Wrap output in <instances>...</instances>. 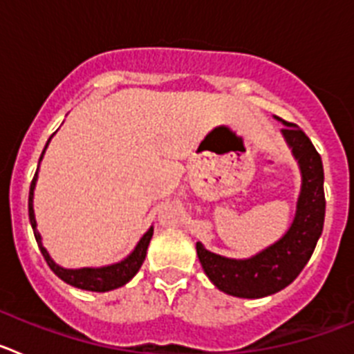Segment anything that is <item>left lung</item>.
<instances>
[{"instance_id":"1","label":"left lung","mask_w":354,"mask_h":354,"mask_svg":"<svg viewBox=\"0 0 354 354\" xmlns=\"http://www.w3.org/2000/svg\"><path fill=\"white\" fill-rule=\"evenodd\" d=\"M274 118L283 124L282 136L301 174L296 212L287 232L248 259L223 257L196 243V255L209 280L236 298L257 299L286 289L301 273L323 232L326 202L321 156L296 124Z\"/></svg>"}]
</instances>
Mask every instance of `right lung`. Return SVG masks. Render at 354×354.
I'll use <instances>...</instances> for the list:
<instances>
[{"label":"right lung","mask_w":354,"mask_h":354,"mask_svg":"<svg viewBox=\"0 0 354 354\" xmlns=\"http://www.w3.org/2000/svg\"><path fill=\"white\" fill-rule=\"evenodd\" d=\"M51 138L48 140V143H46V147H44L42 156H40L39 159V168H40V161H42L44 154H46V149H48ZM39 168H37L35 177H33V180H31L30 198H28V212H30V223H31V228H33V234H35L37 245H39L40 253L44 255V259H46L48 266L53 270V273H55L58 278H62V280H64L65 283H68V286L77 287V289H83V290H92V292H108V290H113L122 286H126L131 278L138 273L143 261H145L147 248H149V243L150 239H152V234H154V227H150L149 230L143 234L142 239L138 241V245L134 246V250L127 255V257L115 262V264L101 266V268H77V270H68V268L56 264L55 259L49 255V252L46 250V246H44L42 236H40L39 228H37L35 209H33V195H35L37 179H39Z\"/></svg>","instance_id":"right-lung-1"}]
</instances>
